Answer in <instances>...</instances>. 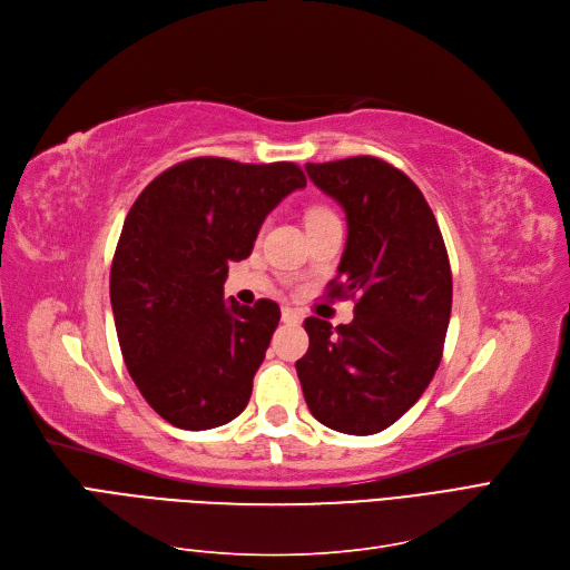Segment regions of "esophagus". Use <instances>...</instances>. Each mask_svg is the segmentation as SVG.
<instances>
[{
  "label": "esophagus",
  "instance_id": "1",
  "mask_svg": "<svg viewBox=\"0 0 570 570\" xmlns=\"http://www.w3.org/2000/svg\"><path fill=\"white\" fill-rule=\"evenodd\" d=\"M282 322L284 324H301L303 322V312L293 309V307H284L282 309Z\"/></svg>",
  "mask_w": 570,
  "mask_h": 570
}]
</instances>
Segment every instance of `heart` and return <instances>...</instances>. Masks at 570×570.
Listing matches in <instances>:
<instances>
[{
	"label": "heart",
	"instance_id": "heart-1",
	"mask_svg": "<svg viewBox=\"0 0 570 570\" xmlns=\"http://www.w3.org/2000/svg\"><path fill=\"white\" fill-rule=\"evenodd\" d=\"M322 214H328V210H326V208H314L312 214H309V218H314V216H322Z\"/></svg>",
	"mask_w": 570,
	"mask_h": 570
}]
</instances>
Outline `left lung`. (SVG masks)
<instances>
[{
    "instance_id": "1",
    "label": "left lung",
    "mask_w": 570,
    "mask_h": 570,
    "mask_svg": "<svg viewBox=\"0 0 570 570\" xmlns=\"http://www.w3.org/2000/svg\"><path fill=\"white\" fill-rule=\"evenodd\" d=\"M309 180L345 210L347 244L331 298L354 320L307 317L296 362L309 413L345 434H375L402 417L439 368L453 279L444 237L417 185L377 157L307 164Z\"/></svg>"
}]
</instances>
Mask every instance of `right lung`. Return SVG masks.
<instances>
[{
  "mask_svg": "<svg viewBox=\"0 0 570 570\" xmlns=\"http://www.w3.org/2000/svg\"><path fill=\"white\" fill-rule=\"evenodd\" d=\"M305 174L291 161L195 157L147 185L124 220L110 301L124 364L145 402L180 430L237 417L279 324V305L223 298L269 210Z\"/></svg>",
  "mask_w": 570,
  "mask_h": 570,
  "instance_id": "add662e5",
  "label": "right lung"
}]
</instances>
